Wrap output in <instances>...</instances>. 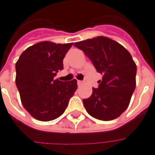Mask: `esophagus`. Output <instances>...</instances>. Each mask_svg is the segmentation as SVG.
Here are the masks:
<instances>
[{
  "label": "esophagus",
  "instance_id": "34e87169",
  "mask_svg": "<svg viewBox=\"0 0 155 155\" xmlns=\"http://www.w3.org/2000/svg\"><path fill=\"white\" fill-rule=\"evenodd\" d=\"M82 84H83V82H82V81H78V86H81Z\"/></svg>",
  "mask_w": 155,
  "mask_h": 155
}]
</instances>
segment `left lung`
Instances as JSON below:
<instances>
[{"instance_id": "left-lung-1", "label": "left lung", "mask_w": 155, "mask_h": 155, "mask_svg": "<svg viewBox=\"0 0 155 155\" xmlns=\"http://www.w3.org/2000/svg\"><path fill=\"white\" fill-rule=\"evenodd\" d=\"M76 47L84 52L103 75L97 89L83 103L91 116L102 121H110L122 115L128 108L136 84V64L125 47L113 39L97 36L76 42Z\"/></svg>"}]
</instances>
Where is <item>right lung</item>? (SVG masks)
Here are the masks:
<instances>
[{
  "label": "right lung",
  "mask_w": 155,
  "mask_h": 155,
  "mask_svg": "<svg viewBox=\"0 0 155 155\" xmlns=\"http://www.w3.org/2000/svg\"><path fill=\"white\" fill-rule=\"evenodd\" d=\"M72 44L39 42L27 48L16 62L15 83L21 103L39 121L61 116L78 88L76 79L62 82L54 78L63 70V59Z\"/></svg>",
  "instance_id": "right-lung-1"
}]
</instances>
